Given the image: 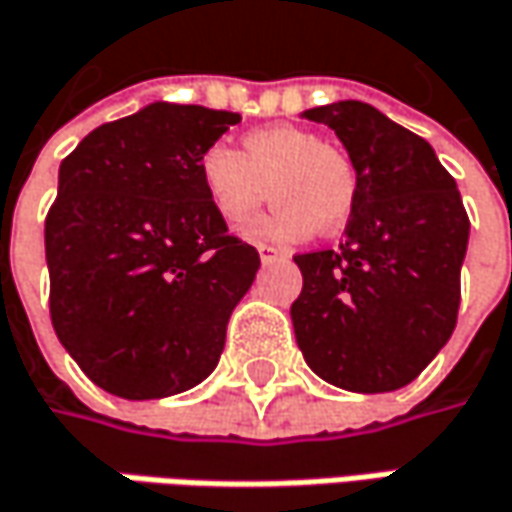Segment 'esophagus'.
Masks as SVG:
<instances>
[{
	"instance_id": "obj_1",
	"label": "esophagus",
	"mask_w": 512,
	"mask_h": 512,
	"mask_svg": "<svg viewBox=\"0 0 512 512\" xmlns=\"http://www.w3.org/2000/svg\"><path fill=\"white\" fill-rule=\"evenodd\" d=\"M257 252H260V260L263 263H272V260H286L284 249H275V246H269V243H257Z\"/></svg>"
}]
</instances>
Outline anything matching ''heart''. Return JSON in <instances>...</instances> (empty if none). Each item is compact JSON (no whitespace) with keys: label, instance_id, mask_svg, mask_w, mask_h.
Instances as JSON below:
<instances>
[{"label":"heart","instance_id":"1","mask_svg":"<svg viewBox=\"0 0 512 512\" xmlns=\"http://www.w3.org/2000/svg\"><path fill=\"white\" fill-rule=\"evenodd\" d=\"M199 182L228 226H249L260 205L278 199L255 228L272 240H307L345 226L359 199V167L345 147L316 130L272 124L243 136V153L211 144L199 156Z\"/></svg>","mask_w":512,"mask_h":512}]
</instances>
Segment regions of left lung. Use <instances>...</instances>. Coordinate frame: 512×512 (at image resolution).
Segmentation results:
<instances>
[{
    "instance_id": "8db88e82",
    "label": "left lung",
    "mask_w": 512,
    "mask_h": 512,
    "mask_svg": "<svg viewBox=\"0 0 512 512\" xmlns=\"http://www.w3.org/2000/svg\"><path fill=\"white\" fill-rule=\"evenodd\" d=\"M307 118L342 138L359 199L339 249L295 255L304 275L289 316L307 365L336 388L397 391L449 342L461 307L469 217L429 141L362 101Z\"/></svg>"
}]
</instances>
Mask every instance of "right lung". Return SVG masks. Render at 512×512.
Returning a JSON list of instances; mask_svg holds the SVG:
<instances>
[{"label": "right lung", "mask_w": 512, "mask_h": 512, "mask_svg": "<svg viewBox=\"0 0 512 512\" xmlns=\"http://www.w3.org/2000/svg\"><path fill=\"white\" fill-rule=\"evenodd\" d=\"M237 121L150 104L92 130L60 165L46 217L48 313L80 371L115 397H170L220 362L260 255L211 208L199 156Z\"/></svg>", "instance_id": "add662e5"}]
</instances>
